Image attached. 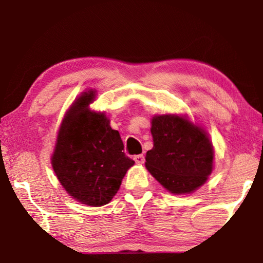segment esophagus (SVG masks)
Segmentation results:
<instances>
[{
	"mask_svg": "<svg viewBox=\"0 0 263 263\" xmlns=\"http://www.w3.org/2000/svg\"><path fill=\"white\" fill-rule=\"evenodd\" d=\"M133 160H135L136 163L141 164V163L145 162V157L142 154H138V155H135V157H133Z\"/></svg>",
	"mask_w": 263,
	"mask_h": 263,
	"instance_id": "obj_1",
	"label": "esophagus"
}]
</instances>
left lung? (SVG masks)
Masks as SVG:
<instances>
[{"mask_svg":"<svg viewBox=\"0 0 263 263\" xmlns=\"http://www.w3.org/2000/svg\"><path fill=\"white\" fill-rule=\"evenodd\" d=\"M153 148L146 153V168L173 194L193 193L212 172L213 148L206 133L174 115L152 119Z\"/></svg>","mask_w":263,"mask_h":263,"instance_id":"obj_1","label":"left lung"}]
</instances>
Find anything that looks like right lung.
Listing matches in <instances>:
<instances>
[{
  "instance_id": "add662e5",
  "label": "right lung",
  "mask_w": 263,
  "mask_h": 263,
  "mask_svg": "<svg viewBox=\"0 0 263 263\" xmlns=\"http://www.w3.org/2000/svg\"><path fill=\"white\" fill-rule=\"evenodd\" d=\"M89 91L74 102L58 135L52 166L66 191L82 204L101 206L117 194L132 159L104 114L88 110Z\"/></svg>"
}]
</instances>
